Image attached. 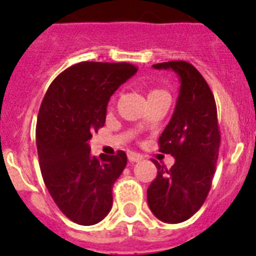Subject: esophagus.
<instances>
[{
    "label": "esophagus",
    "mask_w": 256,
    "mask_h": 256,
    "mask_svg": "<svg viewBox=\"0 0 256 256\" xmlns=\"http://www.w3.org/2000/svg\"><path fill=\"white\" fill-rule=\"evenodd\" d=\"M128 160L132 162V164H134V162H140V160H142V156H140V154H136V152H128Z\"/></svg>",
    "instance_id": "1"
}]
</instances>
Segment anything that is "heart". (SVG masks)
I'll use <instances>...</instances> for the list:
<instances>
[{"mask_svg": "<svg viewBox=\"0 0 256 256\" xmlns=\"http://www.w3.org/2000/svg\"><path fill=\"white\" fill-rule=\"evenodd\" d=\"M162 92V90H160V88H152V92H148V94H152V92Z\"/></svg>", "mask_w": 256, "mask_h": 256, "instance_id": "1", "label": "heart"}]
</instances>
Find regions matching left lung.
Here are the masks:
<instances>
[{"mask_svg": "<svg viewBox=\"0 0 256 256\" xmlns=\"http://www.w3.org/2000/svg\"><path fill=\"white\" fill-rule=\"evenodd\" d=\"M152 68L174 70L180 88L174 114L158 140L160 152L171 154L175 164L168 170L154 160L158 174L148 188V203L162 222L180 223L202 207L211 188L220 144L216 104L202 74L188 62Z\"/></svg>", "mask_w": 256, "mask_h": 256, "instance_id": "obj_1", "label": "left lung"}]
</instances>
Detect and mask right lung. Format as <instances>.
Masks as SVG:
<instances>
[{
	"instance_id": "add662e5",
	"label": "right lung",
	"mask_w": 256,
	"mask_h": 256,
	"mask_svg": "<svg viewBox=\"0 0 256 256\" xmlns=\"http://www.w3.org/2000/svg\"><path fill=\"white\" fill-rule=\"evenodd\" d=\"M136 70L128 62H80L62 72L42 100L36 128L42 178L58 208L82 226L112 210V186L128 156H92L88 142L104 128L110 96Z\"/></svg>"
}]
</instances>
